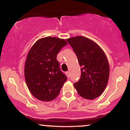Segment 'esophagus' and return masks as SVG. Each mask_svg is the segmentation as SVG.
I'll return each mask as SVG.
<instances>
[{"label": "esophagus", "mask_w": 130, "mask_h": 130, "mask_svg": "<svg viewBox=\"0 0 130 130\" xmlns=\"http://www.w3.org/2000/svg\"><path fill=\"white\" fill-rule=\"evenodd\" d=\"M65 74H66V75L67 76V77H70V71H67V72L65 73Z\"/></svg>", "instance_id": "1"}]
</instances>
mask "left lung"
Segmentation results:
<instances>
[{
  "mask_svg": "<svg viewBox=\"0 0 130 130\" xmlns=\"http://www.w3.org/2000/svg\"><path fill=\"white\" fill-rule=\"evenodd\" d=\"M67 41L75 53L80 66V79L74 83L77 93L88 100L98 97L106 87L109 76L105 54L97 44L86 37H73Z\"/></svg>",
  "mask_w": 130,
  "mask_h": 130,
  "instance_id": "1",
  "label": "left lung"
}]
</instances>
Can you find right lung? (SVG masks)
I'll return each mask as SVG.
<instances>
[{"mask_svg": "<svg viewBox=\"0 0 130 130\" xmlns=\"http://www.w3.org/2000/svg\"><path fill=\"white\" fill-rule=\"evenodd\" d=\"M67 44L63 39L47 37L38 40L30 50L25 63V79L30 92L38 100L55 99L67 80L56 59Z\"/></svg>", "mask_w": 130, "mask_h": 130, "instance_id": "obj_1", "label": "right lung"}]
</instances>
